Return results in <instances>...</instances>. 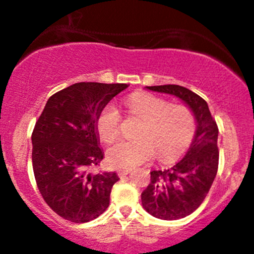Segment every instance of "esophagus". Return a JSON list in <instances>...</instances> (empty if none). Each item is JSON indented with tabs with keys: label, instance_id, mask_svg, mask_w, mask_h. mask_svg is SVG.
<instances>
[{
	"label": "esophagus",
	"instance_id": "1",
	"mask_svg": "<svg viewBox=\"0 0 254 254\" xmlns=\"http://www.w3.org/2000/svg\"><path fill=\"white\" fill-rule=\"evenodd\" d=\"M132 170H129V168H127V170H119L118 171V176L119 177H124V176H127V175H129L130 172H131Z\"/></svg>",
	"mask_w": 254,
	"mask_h": 254
}]
</instances>
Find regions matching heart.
I'll list each match as a JSON object with an SVG mask.
<instances>
[{
	"label": "heart",
	"mask_w": 254,
	"mask_h": 254,
	"mask_svg": "<svg viewBox=\"0 0 254 254\" xmlns=\"http://www.w3.org/2000/svg\"><path fill=\"white\" fill-rule=\"evenodd\" d=\"M125 108L143 120L137 140L120 141L107 152L109 166L119 170L136 167L156 157L170 162L183 155L195 135V118L184 106H171L167 101L148 93H134L125 101ZM120 113L107 104L96 120V129L103 141L111 143L120 135Z\"/></svg>",
	"instance_id": "heart-1"
}]
</instances>
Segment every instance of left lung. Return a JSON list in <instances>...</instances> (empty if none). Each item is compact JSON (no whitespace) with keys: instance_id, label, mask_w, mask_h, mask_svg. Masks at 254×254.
<instances>
[{"instance_id":"8db88e82","label":"left lung","mask_w":254,"mask_h":254,"mask_svg":"<svg viewBox=\"0 0 254 254\" xmlns=\"http://www.w3.org/2000/svg\"><path fill=\"white\" fill-rule=\"evenodd\" d=\"M146 88L177 97L195 118V135L186 156L168 170L151 171L150 184L141 193L148 214L161 220H178L195 211L211 188L219 165V129L206 102L190 89L177 84Z\"/></svg>"}]
</instances>
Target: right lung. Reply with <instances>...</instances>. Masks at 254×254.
Instances as JSON below:
<instances>
[{
    "label": "right lung",
    "mask_w": 254,
    "mask_h": 254,
    "mask_svg": "<svg viewBox=\"0 0 254 254\" xmlns=\"http://www.w3.org/2000/svg\"><path fill=\"white\" fill-rule=\"evenodd\" d=\"M125 83L79 82L48 99L32 135L35 181L47 204L72 222H88L109 206L115 172L89 173L103 160L96 120Z\"/></svg>",
    "instance_id": "obj_1"
}]
</instances>
